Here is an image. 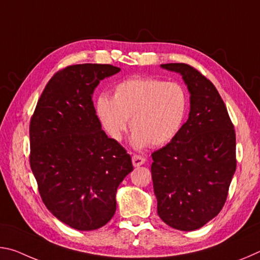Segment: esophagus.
<instances>
[{
	"mask_svg": "<svg viewBox=\"0 0 260 260\" xmlns=\"http://www.w3.org/2000/svg\"><path fill=\"white\" fill-rule=\"evenodd\" d=\"M132 161H133V165L135 167H138V166L143 165L144 162H146V159H144V158L140 155H134L133 157H132Z\"/></svg>",
	"mask_w": 260,
	"mask_h": 260,
	"instance_id": "esophagus-1",
	"label": "esophagus"
}]
</instances>
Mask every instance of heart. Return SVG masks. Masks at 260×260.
Segmentation results:
<instances>
[{
	"mask_svg": "<svg viewBox=\"0 0 260 260\" xmlns=\"http://www.w3.org/2000/svg\"><path fill=\"white\" fill-rule=\"evenodd\" d=\"M187 109L181 85L144 77L118 82L113 99L101 94L96 100V113L110 138L119 141L131 118L132 141L138 148L170 142L181 128Z\"/></svg>",
	"mask_w": 260,
	"mask_h": 260,
	"instance_id": "b5f03b06",
	"label": "heart"
}]
</instances>
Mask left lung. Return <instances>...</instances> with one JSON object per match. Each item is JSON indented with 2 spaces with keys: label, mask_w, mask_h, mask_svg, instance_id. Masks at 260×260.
Wrapping results in <instances>:
<instances>
[{
  "label": "left lung",
  "mask_w": 260,
  "mask_h": 260,
  "mask_svg": "<svg viewBox=\"0 0 260 260\" xmlns=\"http://www.w3.org/2000/svg\"><path fill=\"white\" fill-rule=\"evenodd\" d=\"M182 74L190 93V112L170 143L151 153L157 212L167 225L195 231L225 205L236 170L234 125L217 88L184 63L162 64Z\"/></svg>",
  "instance_id": "obj_1"
}]
</instances>
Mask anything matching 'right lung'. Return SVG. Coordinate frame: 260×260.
Listing matches in <instances>:
<instances>
[{
	"label": "right lung",
	"mask_w": 260,
	"mask_h": 260,
	"mask_svg": "<svg viewBox=\"0 0 260 260\" xmlns=\"http://www.w3.org/2000/svg\"><path fill=\"white\" fill-rule=\"evenodd\" d=\"M110 64L70 65L43 89L29 122V164L48 210L70 227L94 231L116 212V192L132 158L102 131L91 100Z\"/></svg>",
	"instance_id": "right-lung-1"
}]
</instances>
